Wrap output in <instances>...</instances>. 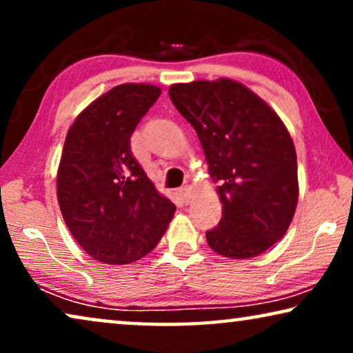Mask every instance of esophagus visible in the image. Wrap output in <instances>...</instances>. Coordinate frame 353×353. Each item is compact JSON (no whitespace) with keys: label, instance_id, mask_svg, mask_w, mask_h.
<instances>
[{"label":"esophagus","instance_id":"obj_1","mask_svg":"<svg viewBox=\"0 0 353 353\" xmlns=\"http://www.w3.org/2000/svg\"><path fill=\"white\" fill-rule=\"evenodd\" d=\"M180 197H181V201L185 202V204H188V202H190L191 197H192V188L188 186V185L180 188Z\"/></svg>","mask_w":353,"mask_h":353}]
</instances>
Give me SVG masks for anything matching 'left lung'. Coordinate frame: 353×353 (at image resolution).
Returning <instances> with one entry per match:
<instances>
[{
    "label": "left lung",
    "instance_id": "obj_1",
    "mask_svg": "<svg viewBox=\"0 0 353 353\" xmlns=\"http://www.w3.org/2000/svg\"><path fill=\"white\" fill-rule=\"evenodd\" d=\"M168 94L196 130L220 185L221 220L207 243L230 259L263 254L286 234L299 199L296 148L283 120L230 79L175 83Z\"/></svg>",
    "mask_w": 353,
    "mask_h": 353
}]
</instances>
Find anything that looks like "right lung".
Segmentation results:
<instances>
[{
  "label": "right lung",
  "mask_w": 353,
  "mask_h": 353,
  "mask_svg": "<svg viewBox=\"0 0 353 353\" xmlns=\"http://www.w3.org/2000/svg\"><path fill=\"white\" fill-rule=\"evenodd\" d=\"M161 88L123 83L81 110L65 137L57 202L67 228L90 257L127 265L156 248L176 207L149 180L130 138Z\"/></svg>",
  "instance_id": "obj_1"
}]
</instances>
